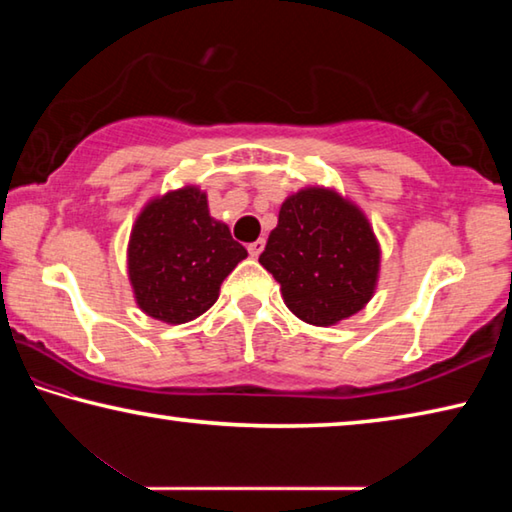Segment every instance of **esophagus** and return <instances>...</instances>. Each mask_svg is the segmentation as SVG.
<instances>
[{"label":"esophagus","instance_id":"1","mask_svg":"<svg viewBox=\"0 0 512 512\" xmlns=\"http://www.w3.org/2000/svg\"><path fill=\"white\" fill-rule=\"evenodd\" d=\"M262 250H264V239H257V241H253V244H248L250 257H259L262 255Z\"/></svg>","mask_w":512,"mask_h":512}]
</instances>
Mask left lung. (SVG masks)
<instances>
[{"instance_id": "left-lung-1", "label": "left lung", "mask_w": 512, "mask_h": 512, "mask_svg": "<svg viewBox=\"0 0 512 512\" xmlns=\"http://www.w3.org/2000/svg\"><path fill=\"white\" fill-rule=\"evenodd\" d=\"M259 264L273 273L293 314L327 327L372 298L379 244L357 205L332 189L309 187L282 203Z\"/></svg>"}]
</instances>
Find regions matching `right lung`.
I'll list each match as a JSON object with an SVG mask.
<instances>
[{
	"mask_svg": "<svg viewBox=\"0 0 512 512\" xmlns=\"http://www.w3.org/2000/svg\"><path fill=\"white\" fill-rule=\"evenodd\" d=\"M248 253L214 221L207 196L185 187L144 207L128 241V277L144 314L180 325L205 314Z\"/></svg>",
	"mask_w": 512,
	"mask_h": 512,
	"instance_id": "add662e5",
	"label": "right lung"
}]
</instances>
